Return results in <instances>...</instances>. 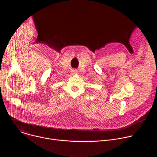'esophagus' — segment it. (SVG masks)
Listing matches in <instances>:
<instances>
[{"label":"esophagus","instance_id":"1","mask_svg":"<svg viewBox=\"0 0 157 157\" xmlns=\"http://www.w3.org/2000/svg\"><path fill=\"white\" fill-rule=\"evenodd\" d=\"M78 73V71L77 70H73V73L75 75H77Z\"/></svg>","mask_w":157,"mask_h":157}]
</instances>
